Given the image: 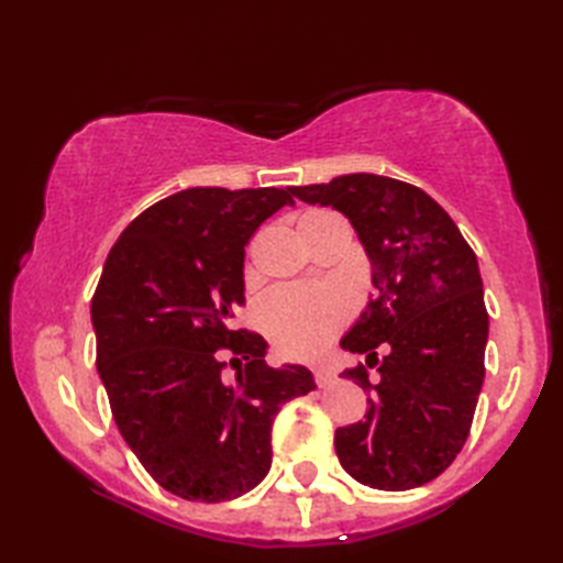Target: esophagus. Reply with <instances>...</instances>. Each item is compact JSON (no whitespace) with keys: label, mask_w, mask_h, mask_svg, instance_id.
<instances>
[{"label":"esophagus","mask_w":563,"mask_h":563,"mask_svg":"<svg viewBox=\"0 0 563 563\" xmlns=\"http://www.w3.org/2000/svg\"><path fill=\"white\" fill-rule=\"evenodd\" d=\"M314 379H317L319 387H329V385H333V379H336V377H333V373H331L329 367H317L314 369Z\"/></svg>","instance_id":"34e87169"}]
</instances>
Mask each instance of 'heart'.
I'll list each match as a JSON object with an SVG mask.
<instances>
[{
	"mask_svg": "<svg viewBox=\"0 0 563 563\" xmlns=\"http://www.w3.org/2000/svg\"><path fill=\"white\" fill-rule=\"evenodd\" d=\"M319 214L324 212H309L302 222ZM349 307V297L336 288H280L263 300L261 327L278 351L307 357L343 327Z\"/></svg>",
	"mask_w": 563,
	"mask_h": 563,
	"instance_id": "obj_1",
	"label": "heart"
}]
</instances>
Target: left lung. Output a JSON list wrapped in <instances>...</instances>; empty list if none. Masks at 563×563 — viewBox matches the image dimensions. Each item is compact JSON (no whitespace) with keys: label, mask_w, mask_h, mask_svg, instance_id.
<instances>
[{"label":"left lung","mask_w":563,"mask_h":563,"mask_svg":"<svg viewBox=\"0 0 563 563\" xmlns=\"http://www.w3.org/2000/svg\"><path fill=\"white\" fill-rule=\"evenodd\" d=\"M290 194L343 212L373 273L375 295L341 339L365 355L343 377L369 394L365 421L336 430L341 466L379 492L433 482L470 435L484 385L488 314L474 251L426 190L397 178L345 174Z\"/></svg>","instance_id":"obj_1"}]
</instances>
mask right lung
Wrapping results in <instances>:
<instances>
[{"mask_svg": "<svg viewBox=\"0 0 563 563\" xmlns=\"http://www.w3.org/2000/svg\"><path fill=\"white\" fill-rule=\"evenodd\" d=\"M285 206L290 188H186L137 214L106 258L91 300L99 377L128 448L178 498L220 504L261 484L275 413L317 387L302 365L271 367L258 333L230 329L244 246Z\"/></svg>", "mask_w": 563, "mask_h": 563, "instance_id": "add662e5", "label": "right lung"}]
</instances>
